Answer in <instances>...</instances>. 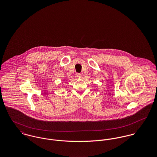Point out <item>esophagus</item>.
I'll list each match as a JSON object with an SVG mask.
<instances>
[{
    "mask_svg": "<svg viewBox=\"0 0 157 157\" xmlns=\"http://www.w3.org/2000/svg\"><path fill=\"white\" fill-rule=\"evenodd\" d=\"M75 75H76V77L78 78L82 77V75H81V74H80V73H76Z\"/></svg>",
    "mask_w": 157,
    "mask_h": 157,
    "instance_id": "1",
    "label": "esophagus"
}]
</instances>
